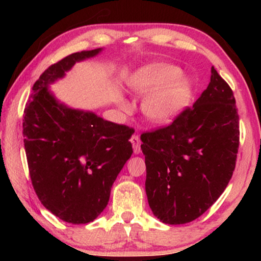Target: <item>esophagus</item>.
Wrapping results in <instances>:
<instances>
[{
  "label": "esophagus",
  "mask_w": 261,
  "mask_h": 261,
  "mask_svg": "<svg viewBox=\"0 0 261 261\" xmlns=\"http://www.w3.org/2000/svg\"><path fill=\"white\" fill-rule=\"evenodd\" d=\"M130 142H132V146H133V149H134V153L135 154H139V153L141 152V141H140V138H139V135H133L130 139Z\"/></svg>",
  "instance_id": "esophagus-1"
}]
</instances>
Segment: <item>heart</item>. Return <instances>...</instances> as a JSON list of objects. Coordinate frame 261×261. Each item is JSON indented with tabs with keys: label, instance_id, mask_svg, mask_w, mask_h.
I'll use <instances>...</instances> for the list:
<instances>
[{
	"label": "heart",
	"instance_id": "obj_1",
	"mask_svg": "<svg viewBox=\"0 0 261 261\" xmlns=\"http://www.w3.org/2000/svg\"><path fill=\"white\" fill-rule=\"evenodd\" d=\"M179 70L171 65H153L141 69L133 77L132 87L141 95H148L144 112L155 122H169L187 106L190 88L179 77Z\"/></svg>",
	"mask_w": 261,
	"mask_h": 261
}]
</instances>
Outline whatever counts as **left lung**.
Wrapping results in <instances>:
<instances>
[{
  "mask_svg": "<svg viewBox=\"0 0 261 261\" xmlns=\"http://www.w3.org/2000/svg\"><path fill=\"white\" fill-rule=\"evenodd\" d=\"M146 194L164 223L204 214L233 176L240 144L233 90L212 67L208 88L167 126L141 134Z\"/></svg>",
  "mask_w": 261,
  "mask_h": 261,
  "instance_id": "8db88e82",
  "label": "left lung"
}]
</instances>
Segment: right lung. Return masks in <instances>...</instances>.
Instances as JSON below:
<instances>
[{
    "label": "right lung",
    "mask_w": 261,
    "mask_h": 261,
    "mask_svg": "<svg viewBox=\"0 0 261 261\" xmlns=\"http://www.w3.org/2000/svg\"><path fill=\"white\" fill-rule=\"evenodd\" d=\"M99 51L72 53L52 64L34 83L23 112V144L35 194L53 215L73 224L91 222L103 212L133 153V128L66 108L47 90L74 63Z\"/></svg>",
    "instance_id": "right-lung-1"
}]
</instances>
